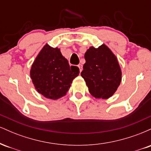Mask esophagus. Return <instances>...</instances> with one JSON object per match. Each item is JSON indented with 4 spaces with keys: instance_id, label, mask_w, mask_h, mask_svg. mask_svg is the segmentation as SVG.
<instances>
[{
    "instance_id": "1",
    "label": "esophagus",
    "mask_w": 151,
    "mask_h": 151,
    "mask_svg": "<svg viewBox=\"0 0 151 151\" xmlns=\"http://www.w3.org/2000/svg\"><path fill=\"white\" fill-rule=\"evenodd\" d=\"M78 67H79V72H81V71H82V65H78Z\"/></svg>"
}]
</instances>
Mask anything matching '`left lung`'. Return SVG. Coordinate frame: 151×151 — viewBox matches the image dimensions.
Wrapping results in <instances>:
<instances>
[{"instance_id": "left-lung-1", "label": "left lung", "mask_w": 151, "mask_h": 151, "mask_svg": "<svg viewBox=\"0 0 151 151\" xmlns=\"http://www.w3.org/2000/svg\"><path fill=\"white\" fill-rule=\"evenodd\" d=\"M86 62L81 76L93 97L107 99L116 92L121 81V67L116 55L106 45L91 46L84 55Z\"/></svg>"}]
</instances>
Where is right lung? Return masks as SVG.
<instances>
[{
    "instance_id": "obj_1",
    "label": "right lung",
    "mask_w": 151,
    "mask_h": 151,
    "mask_svg": "<svg viewBox=\"0 0 151 151\" xmlns=\"http://www.w3.org/2000/svg\"><path fill=\"white\" fill-rule=\"evenodd\" d=\"M79 74L77 67H70L60 49L46 44L31 66L30 75L38 93L50 99L65 96L71 84Z\"/></svg>"
}]
</instances>
